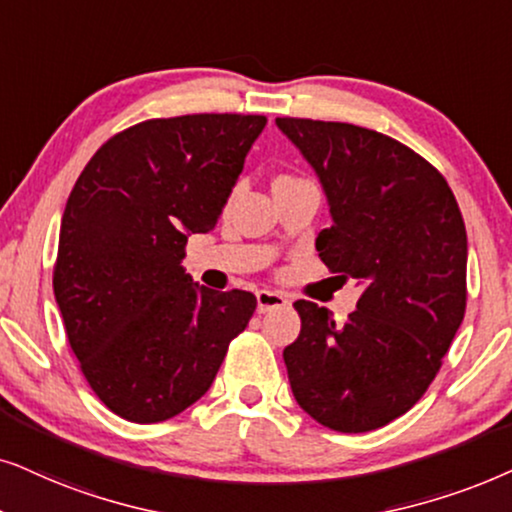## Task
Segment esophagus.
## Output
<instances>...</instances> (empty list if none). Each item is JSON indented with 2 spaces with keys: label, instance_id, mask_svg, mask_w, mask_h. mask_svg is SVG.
Returning <instances> with one entry per match:
<instances>
[{
  "label": "esophagus",
  "instance_id": "esophagus-1",
  "mask_svg": "<svg viewBox=\"0 0 512 512\" xmlns=\"http://www.w3.org/2000/svg\"><path fill=\"white\" fill-rule=\"evenodd\" d=\"M288 304V297L281 295V292L274 290H260L257 292V311L267 313L271 309H278V306Z\"/></svg>",
  "mask_w": 512,
  "mask_h": 512
}]
</instances>
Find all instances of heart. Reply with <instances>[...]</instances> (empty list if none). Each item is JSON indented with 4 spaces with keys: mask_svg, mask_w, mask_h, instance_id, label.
Segmentation results:
<instances>
[{
    "mask_svg": "<svg viewBox=\"0 0 512 512\" xmlns=\"http://www.w3.org/2000/svg\"><path fill=\"white\" fill-rule=\"evenodd\" d=\"M290 180H297V177H292V175H288V173H281V175H276L274 185H283V182H290Z\"/></svg>",
    "mask_w": 512,
    "mask_h": 512,
    "instance_id": "obj_1",
    "label": "heart"
}]
</instances>
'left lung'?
<instances>
[{"mask_svg":"<svg viewBox=\"0 0 512 512\" xmlns=\"http://www.w3.org/2000/svg\"><path fill=\"white\" fill-rule=\"evenodd\" d=\"M276 124L316 168L332 227L316 238L337 278L365 285L344 325L297 299L283 360L299 407L339 433L391 424L419 403L466 313L468 241L440 170L391 135L342 121Z\"/></svg>","mask_w":512,"mask_h":512,"instance_id":"1","label":"left lung"}]
</instances>
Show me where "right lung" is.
<instances>
[{
	"mask_svg": "<svg viewBox=\"0 0 512 512\" xmlns=\"http://www.w3.org/2000/svg\"><path fill=\"white\" fill-rule=\"evenodd\" d=\"M264 124L262 114L140 121L74 182L53 292L81 374L121 419L156 424L194 405L255 313L252 292L196 288L180 262L187 236L217 224Z\"/></svg>",
	"mask_w": 512,
	"mask_h": 512,
	"instance_id": "1",
	"label": "right lung"
}]
</instances>
